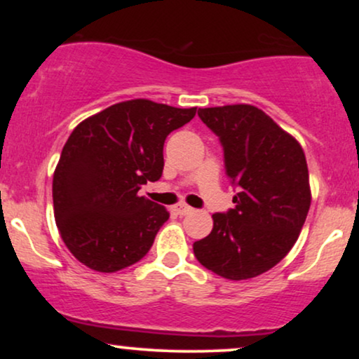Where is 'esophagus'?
Returning <instances> with one entry per match:
<instances>
[{"label": "esophagus", "mask_w": 359, "mask_h": 359, "mask_svg": "<svg viewBox=\"0 0 359 359\" xmlns=\"http://www.w3.org/2000/svg\"><path fill=\"white\" fill-rule=\"evenodd\" d=\"M174 211L179 214V216H185V214L192 212L194 209L191 208V205H187V204H177L175 208H174Z\"/></svg>", "instance_id": "obj_1"}]
</instances>
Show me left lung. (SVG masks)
<instances>
[{"label":"left lung","instance_id":"1","mask_svg":"<svg viewBox=\"0 0 359 359\" xmlns=\"http://www.w3.org/2000/svg\"><path fill=\"white\" fill-rule=\"evenodd\" d=\"M224 148L226 174L240 187L236 208L212 214V231L194 243L199 263L219 277L248 280L287 257L311 208L300 143L251 104L197 111Z\"/></svg>","mask_w":359,"mask_h":359}]
</instances>
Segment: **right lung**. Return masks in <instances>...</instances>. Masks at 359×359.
I'll return each mask as SVG.
<instances>
[{"instance_id":"right-lung-1","label":"right lung","mask_w":359,"mask_h":359,"mask_svg":"<svg viewBox=\"0 0 359 359\" xmlns=\"http://www.w3.org/2000/svg\"><path fill=\"white\" fill-rule=\"evenodd\" d=\"M196 111L131 100L74 128L53 172L52 196L62 240L82 265L113 273L148 253L168 211L138 191L162 177L165 138Z\"/></svg>"}]
</instances>
